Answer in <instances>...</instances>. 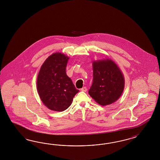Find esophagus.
<instances>
[{
    "label": "esophagus",
    "instance_id": "obj_1",
    "mask_svg": "<svg viewBox=\"0 0 160 160\" xmlns=\"http://www.w3.org/2000/svg\"><path fill=\"white\" fill-rule=\"evenodd\" d=\"M81 91L86 92L87 91V88H86V87H82V88H81Z\"/></svg>",
    "mask_w": 160,
    "mask_h": 160
}]
</instances>
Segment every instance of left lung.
Returning <instances> with one entry per match:
<instances>
[{
    "label": "left lung",
    "mask_w": 160,
    "mask_h": 160,
    "mask_svg": "<svg viewBox=\"0 0 160 160\" xmlns=\"http://www.w3.org/2000/svg\"><path fill=\"white\" fill-rule=\"evenodd\" d=\"M93 81L88 94L102 106L116 102L123 92L125 80L120 68L109 58L92 61Z\"/></svg>",
    "instance_id": "8db88e82"
}]
</instances>
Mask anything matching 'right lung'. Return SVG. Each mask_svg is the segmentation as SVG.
<instances>
[{"instance_id": "add662e5", "label": "right lung", "mask_w": 160, "mask_h": 160, "mask_svg": "<svg viewBox=\"0 0 160 160\" xmlns=\"http://www.w3.org/2000/svg\"><path fill=\"white\" fill-rule=\"evenodd\" d=\"M69 57L56 52L42 65L37 78V89L44 106L55 112H63L73 102L79 90L66 72Z\"/></svg>"}]
</instances>
